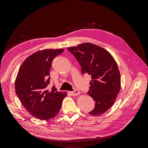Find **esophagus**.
Here are the masks:
<instances>
[{
    "label": "esophagus",
    "instance_id": "1",
    "mask_svg": "<svg viewBox=\"0 0 148 148\" xmlns=\"http://www.w3.org/2000/svg\"><path fill=\"white\" fill-rule=\"evenodd\" d=\"M70 93L71 94V95L74 96H78L79 94H80V92L79 90H76L74 91H71V92H70Z\"/></svg>",
    "mask_w": 148,
    "mask_h": 148
}]
</instances>
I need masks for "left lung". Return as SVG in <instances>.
Wrapping results in <instances>:
<instances>
[{
  "label": "left lung",
  "instance_id": "1",
  "mask_svg": "<svg viewBox=\"0 0 148 148\" xmlns=\"http://www.w3.org/2000/svg\"><path fill=\"white\" fill-rule=\"evenodd\" d=\"M68 50L81 65L82 74L91 76L88 94L95 100V107L89 114H103L113 106L120 90V74L116 61L108 51L90 42Z\"/></svg>",
  "mask_w": 148,
  "mask_h": 148
}]
</instances>
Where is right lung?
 Wrapping results in <instances>:
<instances>
[{
  "label": "right lung",
  "instance_id": "1",
  "mask_svg": "<svg viewBox=\"0 0 148 148\" xmlns=\"http://www.w3.org/2000/svg\"><path fill=\"white\" fill-rule=\"evenodd\" d=\"M63 51L45 49L33 53L23 61L16 77L15 92L23 106L32 116L41 120L56 116L67 96L54 86L50 90L47 88L52 60Z\"/></svg>",
  "mask_w": 148,
  "mask_h": 148
}]
</instances>
